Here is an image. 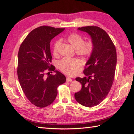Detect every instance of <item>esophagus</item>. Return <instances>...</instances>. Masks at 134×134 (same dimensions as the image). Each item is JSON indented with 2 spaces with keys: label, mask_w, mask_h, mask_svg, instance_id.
Instances as JSON below:
<instances>
[{
  "label": "esophagus",
  "mask_w": 134,
  "mask_h": 134,
  "mask_svg": "<svg viewBox=\"0 0 134 134\" xmlns=\"http://www.w3.org/2000/svg\"><path fill=\"white\" fill-rule=\"evenodd\" d=\"M72 79L70 77H67V78H66V81L67 82H71L72 81Z\"/></svg>",
  "instance_id": "esophagus-1"
}]
</instances>
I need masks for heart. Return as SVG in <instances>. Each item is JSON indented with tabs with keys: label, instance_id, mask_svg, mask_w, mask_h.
<instances>
[{
	"label": "heart",
	"instance_id": "b5f03b06",
	"mask_svg": "<svg viewBox=\"0 0 134 134\" xmlns=\"http://www.w3.org/2000/svg\"><path fill=\"white\" fill-rule=\"evenodd\" d=\"M67 40L71 45L76 49V53L82 56H89L93 51V44L91 41L83 43L84 40L78 34L74 33L70 35ZM61 44V40H58L55 42L53 47V53L54 55H58L59 47ZM81 65V62L77 59H63L58 63V66L62 71L66 74L73 76L78 72L79 67Z\"/></svg>",
	"mask_w": 134,
	"mask_h": 134
}]
</instances>
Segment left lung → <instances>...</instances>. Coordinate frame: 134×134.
Masks as SVG:
<instances>
[{
  "instance_id": "1",
  "label": "left lung",
  "mask_w": 134,
  "mask_h": 134,
  "mask_svg": "<svg viewBox=\"0 0 134 134\" xmlns=\"http://www.w3.org/2000/svg\"><path fill=\"white\" fill-rule=\"evenodd\" d=\"M78 30L90 36L94 48L83 71L87 77L75 79L82 85V89L74 96L79 104L91 108L101 103L112 87L117 62L116 51L109 36L100 27L86 26Z\"/></svg>"
}]
</instances>
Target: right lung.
<instances>
[{
	"label": "right lung",
	"instance_id": "right-lung-1",
	"mask_svg": "<svg viewBox=\"0 0 134 134\" xmlns=\"http://www.w3.org/2000/svg\"><path fill=\"white\" fill-rule=\"evenodd\" d=\"M64 30L38 27L27 36L20 46L17 69L19 83L27 98L37 107L44 108L52 104L58 94L57 88L66 81L63 74L55 71V67H49L52 59L50 42ZM47 69L53 70L55 74L46 77Z\"/></svg>",
	"mask_w": 134,
	"mask_h": 134
}]
</instances>
